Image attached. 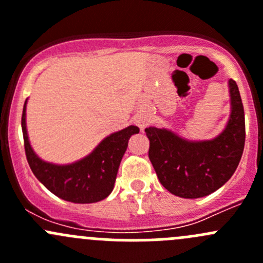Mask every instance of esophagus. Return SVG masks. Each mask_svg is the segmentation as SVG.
<instances>
[{
	"instance_id": "34e87169",
	"label": "esophagus",
	"mask_w": 263,
	"mask_h": 263,
	"mask_svg": "<svg viewBox=\"0 0 263 263\" xmlns=\"http://www.w3.org/2000/svg\"><path fill=\"white\" fill-rule=\"evenodd\" d=\"M135 123L140 127L141 131H144V129L148 126V123H150V117H148V115H146V113H142V115L136 116V118H135Z\"/></svg>"
}]
</instances>
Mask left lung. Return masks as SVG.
Masks as SVG:
<instances>
[{"label":"left lung","instance_id":"1","mask_svg":"<svg viewBox=\"0 0 263 263\" xmlns=\"http://www.w3.org/2000/svg\"><path fill=\"white\" fill-rule=\"evenodd\" d=\"M229 92V121L213 140L188 141L166 128H145L151 164L161 184L173 195L203 197L219 190L234 174L245 148L246 123L239 89L232 79Z\"/></svg>","mask_w":263,"mask_h":263}]
</instances>
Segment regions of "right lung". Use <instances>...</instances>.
I'll return each instance as SVG.
<instances>
[{"mask_svg": "<svg viewBox=\"0 0 263 263\" xmlns=\"http://www.w3.org/2000/svg\"><path fill=\"white\" fill-rule=\"evenodd\" d=\"M26 102L24 104L21 128L29 166L39 182L53 195L75 203H92L104 200L115 188L119 164L132 135L140 128L129 126L105 137L91 154L68 165H55L38 158L28 139L25 123Z\"/></svg>", "mask_w": 263, "mask_h": 263, "instance_id": "obj_1", "label": "right lung"}]
</instances>
